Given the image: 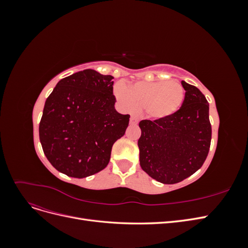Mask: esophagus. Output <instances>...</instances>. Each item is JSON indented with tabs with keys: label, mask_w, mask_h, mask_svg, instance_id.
Masks as SVG:
<instances>
[{
	"label": "esophagus",
	"mask_w": 248,
	"mask_h": 248,
	"mask_svg": "<svg viewBox=\"0 0 248 248\" xmlns=\"http://www.w3.org/2000/svg\"><path fill=\"white\" fill-rule=\"evenodd\" d=\"M139 123V120H138V118H136V117H131L130 118V124H132V125H137Z\"/></svg>",
	"instance_id": "34e87169"
}]
</instances>
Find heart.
Wrapping results in <instances>:
<instances>
[{
    "label": "heart",
    "mask_w": 248,
    "mask_h": 248,
    "mask_svg": "<svg viewBox=\"0 0 248 248\" xmlns=\"http://www.w3.org/2000/svg\"><path fill=\"white\" fill-rule=\"evenodd\" d=\"M114 93L124 110L136 112L144 108L146 116L154 120L174 115L185 97L183 86L176 80L138 81L128 87L118 82Z\"/></svg>",
    "instance_id": "b5f03b06"
}]
</instances>
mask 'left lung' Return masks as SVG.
<instances>
[{"mask_svg":"<svg viewBox=\"0 0 248 248\" xmlns=\"http://www.w3.org/2000/svg\"><path fill=\"white\" fill-rule=\"evenodd\" d=\"M185 97L181 108L168 118L141 120L138 145L140 164L163 184H175L204 164L211 144L212 128L205 95L182 81Z\"/></svg>","mask_w":248,"mask_h":248,"instance_id":"8db88e82","label":"left lung"}]
</instances>
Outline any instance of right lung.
Masks as SVG:
<instances>
[{
  "mask_svg": "<svg viewBox=\"0 0 248 248\" xmlns=\"http://www.w3.org/2000/svg\"><path fill=\"white\" fill-rule=\"evenodd\" d=\"M112 78L86 69L60 80L47 97L39 139L51 166L67 176L102 170L114 142L125 134L130 116L115 109Z\"/></svg>",
  "mask_w": 248,
  "mask_h": 248,
  "instance_id": "add662e5",
  "label": "right lung"
}]
</instances>
